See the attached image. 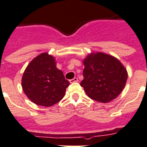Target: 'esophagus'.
<instances>
[{"mask_svg": "<svg viewBox=\"0 0 147 147\" xmlns=\"http://www.w3.org/2000/svg\"><path fill=\"white\" fill-rule=\"evenodd\" d=\"M78 81V78L75 77L74 78H72V79H71L69 81L70 83H75V82H77Z\"/></svg>", "mask_w": 147, "mask_h": 147, "instance_id": "obj_1", "label": "esophagus"}]
</instances>
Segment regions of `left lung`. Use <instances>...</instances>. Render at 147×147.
Listing matches in <instances>:
<instances>
[{"label": "left lung", "mask_w": 147, "mask_h": 147, "mask_svg": "<svg viewBox=\"0 0 147 147\" xmlns=\"http://www.w3.org/2000/svg\"><path fill=\"white\" fill-rule=\"evenodd\" d=\"M84 79L80 85L90 99L100 102H109L123 90L127 71L122 63L113 56L96 52L83 59Z\"/></svg>", "instance_id": "left-lung-1"}]
</instances>
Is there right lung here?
Segmentation results:
<instances>
[{
  "instance_id": "add662e5",
  "label": "right lung",
  "mask_w": 147,
  "mask_h": 147,
  "mask_svg": "<svg viewBox=\"0 0 147 147\" xmlns=\"http://www.w3.org/2000/svg\"><path fill=\"white\" fill-rule=\"evenodd\" d=\"M69 82L57 68L54 57L42 53L34 57L24 71L22 88L27 97L35 104L51 107L60 101Z\"/></svg>"
}]
</instances>
